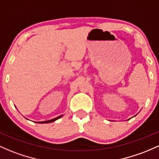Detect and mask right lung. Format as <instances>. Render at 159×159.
<instances>
[{
    "mask_svg": "<svg viewBox=\"0 0 159 159\" xmlns=\"http://www.w3.org/2000/svg\"><path fill=\"white\" fill-rule=\"evenodd\" d=\"M62 116H60L58 117H57V118H53V119H51V120H49V121H41V122H38V123H40V124H43V123H50V122H53L54 121H56V120L59 119V118H60L61 117H62Z\"/></svg>",
    "mask_w": 159,
    "mask_h": 159,
    "instance_id": "1",
    "label": "right lung"
}]
</instances>
